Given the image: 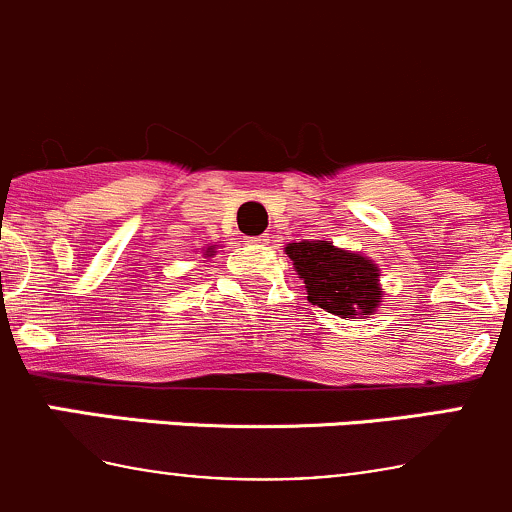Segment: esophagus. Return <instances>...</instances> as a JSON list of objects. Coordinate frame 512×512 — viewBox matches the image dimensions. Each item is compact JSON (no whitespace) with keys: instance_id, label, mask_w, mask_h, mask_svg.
<instances>
[{"instance_id":"esophagus-1","label":"esophagus","mask_w":512,"mask_h":512,"mask_svg":"<svg viewBox=\"0 0 512 512\" xmlns=\"http://www.w3.org/2000/svg\"><path fill=\"white\" fill-rule=\"evenodd\" d=\"M252 245H257V247H260V245H267V237L265 235H262V237H252Z\"/></svg>"}]
</instances>
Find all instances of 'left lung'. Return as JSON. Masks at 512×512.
I'll use <instances>...</instances> for the list:
<instances>
[{
    "label": "left lung",
    "mask_w": 512,
    "mask_h": 512,
    "mask_svg": "<svg viewBox=\"0 0 512 512\" xmlns=\"http://www.w3.org/2000/svg\"><path fill=\"white\" fill-rule=\"evenodd\" d=\"M287 257L304 280L307 299L342 319L374 314L381 302L379 267L359 252L342 250L329 240L289 242Z\"/></svg>",
    "instance_id": "left-lung-1"
}]
</instances>
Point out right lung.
I'll return each instance as SVG.
<instances>
[{"label":"right lung","mask_w":512,"mask_h":512,"mask_svg":"<svg viewBox=\"0 0 512 512\" xmlns=\"http://www.w3.org/2000/svg\"><path fill=\"white\" fill-rule=\"evenodd\" d=\"M213 252H215V247H208V250H205V257H213Z\"/></svg>","instance_id":"right-lung-1"}]
</instances>
